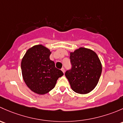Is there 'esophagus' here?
<instances>
[{"instance_id":"obj_1","label":"esophagus","mask_w":123,"mask_h":123,"mask_svg":"<svg viewBox=\"0 0 123 123\" xmlns=\"http://www.w3.org/2000/svg\"><path fill=\"white\" fill-rule=\"evenodd\" d=\"M61 70H62V72H63V73H64V72H65V70H64V68H62V69H61Z\"/></svg>"}]
</instances>
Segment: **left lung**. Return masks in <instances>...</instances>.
Wrapping results in <instances>:
<instances>
[{
	"label": "left lung",
	"mask_w": 123,
	"mask_h": 123,
	"mask_svg": "<svg viewBox=\"0 0 123 123\" xmlns=\"http://www.w3.org/2000/svg\"><path fill=\"white\" fill-rule=\"evenodd\" d=\"M72 69L65 76L73 91L80 94L89 93L95 88L102 72V64L97 53L80 47L70 53Z\"/></svg>",
	"instance_id": "left-lung-1"
}]
</instances>
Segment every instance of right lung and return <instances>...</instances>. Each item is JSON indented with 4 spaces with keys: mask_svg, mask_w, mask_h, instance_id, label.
<instances>
[{
    "mask_svg": "<svg viewBox=\"0 0 123 123\" xmlns=\"http://www.w3.org/2000/svg\"><path fill=\"white\" fill-rule=\"evenodd\" d=\"M51 52L41 44L26 51L21 61L22 77L27 86L35 93L44 95L55 86L57 79L63 75L50 59Z\"/></svg>",
    "mask_w": 123,
    "mask_h": 123,
    "instance_id": "obj_1",
    "label": "right lung"
}]
</instances>
